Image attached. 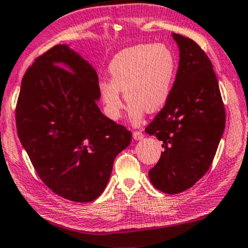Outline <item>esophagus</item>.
<instances>
[{"label": "esophagus", "instance_id": "1", "mask_svg": "<svg viewBox=\"0 0 248 248\" xmlns=\"http://www.w3.org/2000/svg\"><path fill=\"white\" fill-rule=\"evenodd\" d=\"M133 137H134L135 140H140L144 139V135L140 133V131H134Z\"/></svg>", "mask_w": 248, "mask_h": 248}]
</instances>
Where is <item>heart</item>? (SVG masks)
<instances>
[{
    "label": "heart",
    "instance_id": "b5f03b06",
    "mask_svg": "<svg viewBox=\"0 0 248 248\" xmlns=\"http://www.w3.org/2000/svg\"><path fill=\"white\" fill-rule=\"evenodd\" d=\"M108 73L111 80L98 83L106 115L112 120L120 119L124 108L122 90L130 101V121L139 124L145 111H159L167 103L176 75V57L164 43L136 45L114 56Z\"/></svg>",
    "mask_w": 248,
    "mask_h": 248
}]
</instances>
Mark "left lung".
<instances>
[{
	"label": "left lung",
	"mask_w": 248,
	"mask_h": 248,
	"mask_svg": "<svg viewBox=\"0 0 248 248\" xmlns=\"http://www.w3.org/2000/svg\"><path fill=\"white\" fill-rule=\"evenodd\" d=\"M180 50L176 79L165 108L145 133L164 152L149 177L161 192L176 194L211 167L225 127V111L212 62L194 41L171 33Z\"/></svg>",
	"instance_id": "1"
}]
</instances>
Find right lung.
I'll return each mask as SVG.
<instances>
[{
  "label": "right lung",
  "mask_w": 248,
  "mask_h": 248,
  "mask_svg": "<svg viewBox=\"0 0 248 248\" xmlns=\"http://www.w3.org/2000/svg\"><path fill=\"white\" fill-rule=\"evenodd\" d=\"M98 77L68 45L40 56L23 78L16 122L43 183L62 198L89 202L111 177L131 133L99 109Z\"/></svg>",
  "instance_id": "right-lung-1"
}]
</instances>
